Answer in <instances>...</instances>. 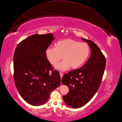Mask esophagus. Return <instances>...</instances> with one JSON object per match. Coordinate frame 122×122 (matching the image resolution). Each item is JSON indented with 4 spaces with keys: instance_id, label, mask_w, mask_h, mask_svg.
<instances>
[{
    "instance_id": "obj_1",
    "label": "esophagus",
    "mask_w": 122,
    "mask_h": 122,
    "mask_svg": "<svg viewBox=\"0 0 122 122\" xmlns=\"http://www.w3.org/2000/svg\"><path fill=\"white\" fill-rule=\"evenodd\" d=\"M60 76H61V79L62 77H63V74L61 73H60Z\"/></svg>"
}]
</instances>
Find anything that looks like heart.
Instances as JSON below:
<instances>
[{
  "label": "heart",
  "mask_w": 122,
  "mask_h": 122,
  "mask_svg": "<svg viewBox=\"0 0 122 122\" xmlns=\"http://www.w3.org/2000/svg\"><path fill=\"white\" fill-rule=\"evenodd\" d=\"M90 53L88 44L80 42L72 39L67 38L58 41L55 47H49L46 50L45 54L47 60L52 65H55L61 60H64L55 66L61 71L78 69L87 60Z\"/></svg>",
  "instance_id": "1"
}]
</instances>
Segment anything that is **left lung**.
Here are the masks:
<instances>
[{"label": "left lung", "mask_w": 122, "mask_h": 122, "mask_svg": "<svg viewBox=\"0 0 122 122\" xmlns=\"http://www.w3.org/2000/svg\"><path fill=\"white\" fill-rule=\"evenodd\" d=\"M91 49L90 58L78 69L69 71L63 76L62 83L69 88L63 96L65 102L73 108H79L87 103L100 86L105 71L106 61L101 50L93 41L81 38Z\"/></svg>", "instance_id": "8db88e82"}]
</instances>
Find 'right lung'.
<instances>
[{
  "instance_id": "add662e5",
  "label": "right lung",
  "mask_w": 122,
  "mask_h": 122,
  "mask_svg": "<svg viewBox=\"0 0 122 122\" xmlns=\"http://www.w3.org/2000/svg\"><path fill=\"white\" fill-rule=\"evenodd\" d=\"M54 39L52 34H35L21 41L15 50V84L23 98L32 106L45 103L61 84L59 72L53 70L45 54Z\"/></svg>"
}]
</instances>
